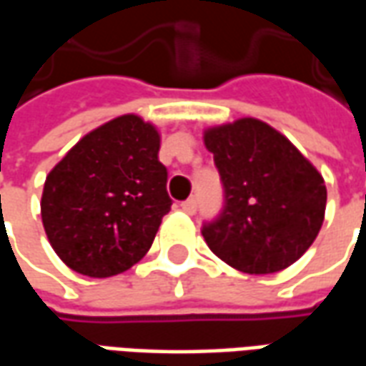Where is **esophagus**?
Listing matches in <instances>:
<instances>
[{"label": "esophagus", "instance_id": "esophagus-1", "mask_svg": "<svg viewBox=\"0 0 366 366\" xmlns=\"http://www.w3.org/2000/svg\"><path fill=\"white\" fill-rule=\"evenodd\" d=\"M180 207H182L186 214L194 215L196 214V209H198V202H196V198H188L186 202H182V204H180Z\"/></svg>", "mask_w": 366, "mask_h": 366}]
</instances>
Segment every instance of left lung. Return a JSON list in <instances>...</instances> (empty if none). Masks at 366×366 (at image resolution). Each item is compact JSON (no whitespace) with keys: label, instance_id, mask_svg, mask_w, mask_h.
Segmentation results:
<instances>
[{"label":"left lung","instance_id":"left-lung-1","mask_svg":"<svg viewBox=\"0 0 366 366\" xmlns=\"http://www.w3.org/2000/svg\"><path fill=\"white\" fill-rule=\"evenodd\" d=\"M223 184L222 214L202 235L223 262L249 274H270L306 253L322 229L327 190L322 174L264 121L243 117L207 129Z\"/></svg>","mask_w":366,"mask_h":366}]
</instances>
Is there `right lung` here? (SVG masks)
Returning a JSON list of instances; mask_svg holds the SVG:
<instances>
[{"instance_id":"right-lung-1","label":"right lung","mask_w":366,"mask_h":366,"mask_svg":"<svg viewBox=\"0 0 366 366\" xmlns=\"http://www.w3.org/2000/svg\"><path fill=\"white\" fill-rule=\"evenodd\" d=\"M160 135L139 115H121L82 137L44 180L41 215L62 262L107 278L151 249L172 199Z\"/></svg>"}]
</instances>
